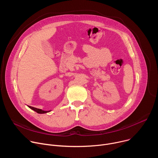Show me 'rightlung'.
<instances>
[{
  "instance_id": "obj_1",
  "label": "right lung",
  "mask_w": 158,
  "mask_h": 158,
  "mask_svg": "<svg viewBox=\"0 0 158 158\" xmlns=\"http://www.w3.org/2000/svg\"><path fill=\"white\" fill-rule=\"evenodd\" d=\"M29 106V108H31V109H32V110H34V111H35L36 112H37V113H39V114H44V113H47V112H49V110L48 111H46V110H42V109H37V108H35V107H32V106Z\"/></svg>"
}]
</instances>
